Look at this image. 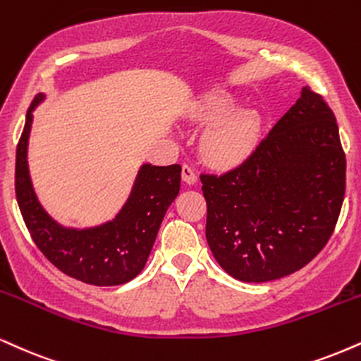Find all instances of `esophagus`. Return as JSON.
<instances>
[{"mask_svg": "<svg viewBox=\"0 0 361 361\" xmlns=\"http://www.w3.org/2000/svg\"><path fill=\"white\" fill-rule=\"evenodd\" d=\"M181 178H183V181L186 185L197 183V175H195L193 168L188 166V164H183V168H181Z\"/></svg>", "mask_w": 361, "mask_h": 361, "instance_id": "1", "label": "esophagus"}]
</instances>
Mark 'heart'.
Returning a JSON list of instances; mask_svg holds the SVG:
<instances>
[{"label":"heart","mask_w":361,"mask_h":361,"mask_svg":"<svg viewBox=\"0 0 361 361\" xmlns=\"http://www.w3.org/2000/svg\"><path fill=\"white\" fill-rule=\"evenodd\" d=\"M228 92L208 94L197 106V116L205 123L214 121L202 136V153L208 163L232 168L254 153L262 133V116L255 107H236Z\"/></svg>","instance_id":"heart-1"}]
</instances>
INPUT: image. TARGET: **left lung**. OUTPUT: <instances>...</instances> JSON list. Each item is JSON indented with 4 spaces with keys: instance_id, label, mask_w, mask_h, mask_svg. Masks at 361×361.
<instances>
[{
    "instance_id": "8db88e82",
    "label": "left lung",
    "mask_w": 361,
    "mask_h": 361,
    "mask_svg": "<svg viewBox=\"0 0 361 361\" xmlns=\"http://www.w3.org/2000/svg\"><path fill=\"white\" fill-rule=\"evenodd\" d=\"M346 159L334 114L302 87L290 109L240 166L202 175L207 242L242 282H267L311 262L343 205Z\"/></svg>"
}]
</instances>
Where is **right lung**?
Returning a JSON list of instances; mask_svg holds the SVG:
<instances>
[{"mask_svg": "<svg viewBox=\"0 0 361 361\" xmlns=\"http://www.w3.org/2000/svg\"><path fill=\"white\" fill-rule=\"evenodd\" d=\"M45 99L43 92L35 97L16 147V200L30 235L43 255L73 279L94 286L129 282L145 267L163 216L178 197L181 166L142 163L114 219L82 228L62 225L42 205L30 175L28 142L33 112Z\"/></svg>", "mask_w": 361, "mask_h": 361, "instance_id": "add662e5", "label": "right lung"}]
</instances>
